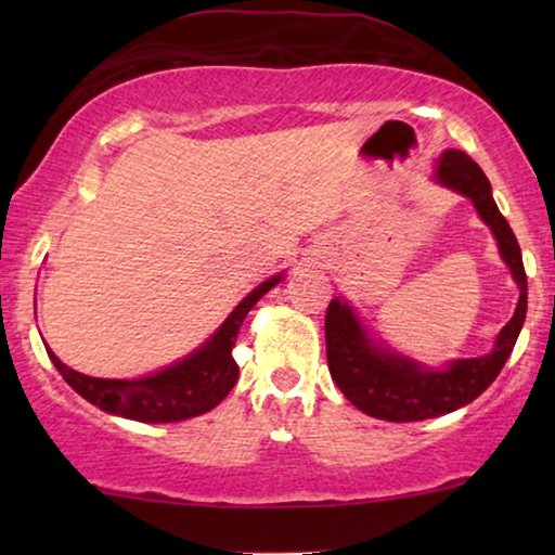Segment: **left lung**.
<instances>
[{"label":"left lung","instance_id":"left-lung-1","mask_svg":"<svg viewBox=\"0 0 555 555\" xmlns=\"http://www.w3.org/2000/svg\"><path fill=\"white\" fill-rule=\"evenodd\" d=\"M435 179L475 204L477 215L495 234L500 255L520 287V298L513 318L500 331L488 356L452 361L442 371L427 369L420 361L404 359V356L376 346L363 331L359 318L353 315L351 306L340 298H333L325 310V353H328L333 382L356 409L386 422L435 420V416L450 414L475 401L503 371L507 356L513 353L515 340H518L522 321H526L528 283L520 247L511 224L500 215L498 204L492 199L485 171L465 151L450 149L437 162Z\"/></svg>","mask_w":555,"mask_h":555}]
</instances>
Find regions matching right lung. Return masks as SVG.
<instances>
[{"label": "right lung", "mask_w": 555, "mask_h": 555, "mask_svg": "<svg viewBox=\"0 0 555 555\" xmlns=\"http://www.w3.org/2000/svg\"><path fill=\"white\" fill-rule=\"evenodd\" d=\"M280 280H283V275H272L262 285H257L227 315V321L219 325L207 344L196 348L194 353H189L186 359L173 363V366L156 371L151 376L133 378V382H128V378H93L65 366L50 351V346L48 356L60 374H63L65 382L82 399H88L90 404L103 409V412L151 424L192 420V416H199L209 412V409H215L232 391V386L237 384L240 366L234 361L232 348L240 336V325L249 310H253L255 302L270 287H275Z\"/></svg>", "instance_id": "obj_1"}]
</instances>
